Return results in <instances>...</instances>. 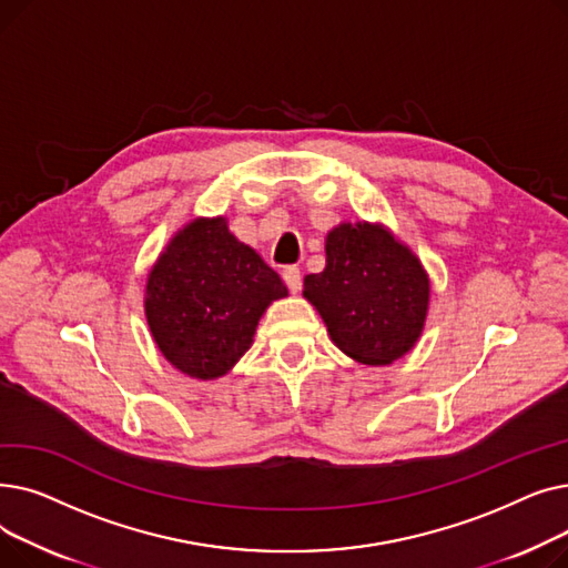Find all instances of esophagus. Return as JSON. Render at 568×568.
I'll return each instance as SVG.
<instances>
[{"label": "esophagus", "instance_id": "34e87169", "mask_svg": "<svg viewBox=\"0 0 568 568\" xmlns=\"http://www.w3.org/2000/svg\"><path fill=\"white\" fill-rule=\"evenodd\" d=\"M283 281L290 287V292H300L302 290V272L296 266H285L283 268Z\"/></svg>", "mask_w": 568, "mask_h": 568}]
</instances>
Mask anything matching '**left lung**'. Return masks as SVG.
Listing matches in <instances>:
<instances>
[{"mask_svg": "<svg viewBox=\"0 0 568 568\" xmlns=\"http://www.w3.org/2000/svg\"><path fill=\"white\" fill-rule=\"evenodd\" d=\"M326 266L304 296L334 345L366 366H389L422 338L430 278L422 260L382 223H341L324 239Z\"/></svg>", "mask_w": 568, "mask_h": 568, "instance_id": "1", "label": "left lung"}]
</instances>
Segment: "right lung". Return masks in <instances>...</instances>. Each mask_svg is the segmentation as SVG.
Here are the masks:
<instances>
[{
  "label": "right lung",
  "instance_id": "right-lung-1",
  "mask_svg": "<svg viewBox=\"0 0 568 568\" xmlns=\"http://www.w3.org/2000/svg\"><path fill=\"white\" fill-rule=\"evenodd\" d=\"M287 296L281 276L230 232L227 219H193L146 274L144 317L165 359L216 379L253 345L257 322Z\"/></svg>",
  "mask_w": 568,
  "mask_h": 568
}]
</instances>
